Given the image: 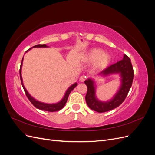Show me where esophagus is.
I'll list each match as a JSON object with an SVG mask.
<instances>
[{"label": "esophagus", "instance_id": "obj_1", "mask_svg": "<svg viewBox=\"0 0 155 155\" xmlns=\"http://www.w3.org/2000/svg\"><path fill=\"white\" fill-rule=\"evenodd\" d=\"M85 79H86V76H81L80 78H79V81L81 82H83L85 80Z\"/></svg>", "mask_w": 155, "mask_h": 155}]
</instances>
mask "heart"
<instances>
[{
  "instance_id": "obj_1",
  "label": "heart",
  "mask_w": 155,
  "mask_h": 155,
  "mask_svg": "<svg viewBox=\"0 0 155 155\" xmlns=\"http://www.w3.org/2000/svg\"><path fill=\"white\" fill-rule=\"evenodd\" d=\"M88 61H94L93 66L96 68L104 67L110 61V56L100 49H93L90 51L87 57Z\"/></svg>"
}]
</instances>
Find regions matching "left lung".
Here are the masks:
<instances>
[{
    "mask_svg": "<svg viewBox=\"0 0 155 155\" xmlns=\"http://www.w3.org/2000/svg\"><path fill=\"white\" fill-rule=\"evenodd\" d=\"M112 74L119 75L120 85L113 97L107 101H101L97 97V84L94 79L88 78L85 81L87 86L85 100L92 110L97 112L109 111L118 107L125 100L132 86L134 78L133 68L128 56L124 54L122 60L106 67L98 73L97 76L105 78Z\"/></svg>",
    "mask_w": 155,
    "mask_h": 155,
    "instance_id": "1",
    "label": "left lung"
}]
</instances>
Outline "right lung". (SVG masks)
Wrapping results in <instances>:
<instances>
[{"instance_id":"obj_1","label":"right lung","mask_w":155,"mask_h":155,"mask_svg":"<svg viewBox=\"0 0 155 155\" xmlns=\"http://www.w3.org/2000/svg\"><path fill=\"white\" fill-rule=\"evenodd\" d=\"M50 47V46H47L46 45H35L34 46H33L32 48H30L29 50H28L26 52H28L29 50H30L31 49H32L33 48H48ZM23 59H24V56H23L22 59V62H21V67H20V78H21V83L23 88H24V91L25 92V94L26 96L28 98L29 100L31 101V104L34 105L36 108L41 110H46V111H49V112H55V111H58L59 110L61 109H62L64 107V106L66 104V103L67 101L68 96L70 94V93L72 92V91L73 89L76 87L78 85L77 83H74V84H72V85H70L68 88L67 90L65 92L64 94L63 97V98L61 100L55 103V104H46V103H44V102H41L40 101L37 100L34 97H32L30 93L28 92V91L26 90V88H25L24 83H23V81H22V74H21V71H22V63H23Z\"/></svg>"}]
</instances>
